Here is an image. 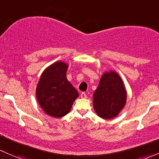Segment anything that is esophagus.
Masks as SVG:
<instances>
[{"label": "esophagus", "mask_w": 159, "mask_h": 159, "mask_svg": "<svg viewBox=\"0 0 159 159\" xmlns=\"http://www.w3.org/2000/svg\"><path fill=\"white\" fill-rule=\"evenodd\" d=\"M81 98H87V94L84 92H82L81 93Z\"/></svg>", "instance_id": "34e87169"}]
</instances>
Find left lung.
I'll return each instance as SVG.
<instances>
[{
	"mask_svg": "<svg viewBox=\"0 0 159 159\" xmlns=\"http://www.w3.org/2000/svg\"><path fill=\"white\" fill-rule=\"evenodd\" d=\"M126 97V88L120 75L113 71L105 72L93 93V109L103 119L114 118L124 107Z\"/></svg>",
	"mask_w": 159,
	"mask_h": 159,
	"instance_id": "8db88e82",
	"label": "left lung"
}]
</instances>
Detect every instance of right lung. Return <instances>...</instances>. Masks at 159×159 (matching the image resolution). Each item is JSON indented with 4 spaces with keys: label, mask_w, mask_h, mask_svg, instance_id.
<instances>
[{
    "label": "right lung",
    "mask_w": 159,
    "mask_h": 159,
    "mask_svg": "<svg viewBox=\"0 0 159 159\" xmlns=\"http://www.w3.org/2000/svg\"><path fill=\"white\" fill-rule=\"evenodd\" d=\"M68 67L63 61L53 63L43 71L36 87V99L40 107L45 113L56 118L69 113L79 96L66 78Z\"/></svg>",
    "instance_id": "right-lung-1"
}]
</instances>
